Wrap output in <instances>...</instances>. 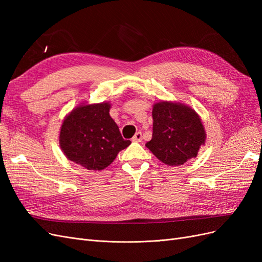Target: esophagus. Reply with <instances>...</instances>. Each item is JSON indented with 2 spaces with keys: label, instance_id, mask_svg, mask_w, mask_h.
<instances>
[{
  "label": "esophagus",
  "instance_id": "esophagus-1",
  "mask_svg": "<svg viewBox=\"0 0 262 262\" xmlns=\"http://www.w3.org/2000/svg\"><path fill=\"white\" fill-rule=\"evenodd\" d=\"M133 142H141L142 141V132L138 131L136 134H134V137L132 138Z\"/></svg>",
  "mask_w": 262,
  "mask_h": 262
}]
</instances>
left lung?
Wrapping results in <instances>:
<instances>
[{
  "instance_id": "8db88e82",
  "label": "left lung",
  "mask_w": 262,
  "mask_h": 262,
  "mask_svg": "<svg viewBox=\"0 0 262 262\" xmlns=\"http://www.w3.org/2000/svg\"><path fill=\"white\" fill-rule=\"evenodd\" d=\"M152 140L145 146L158 160L170 166L185 164L195 157L204 144L201 119L190 107L161 101L153 107Z\"/></svg>"
}]
</instances>
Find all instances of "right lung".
<instances>
[{
  "label": "right lung",
  "mask_w": 262,
  "mask_h": 262,
  "mask_svg": "<svg viewBox=\"0 0 262 262\" xmlns=\"http://www.w3.org/2000/svg\"><path fill=\"white\" fill-rule=\"evenodd\" d=\"M108 102L75 108L62 123L60 146L70 161L89 170H101L112 164L118 153L131 144L121 137L109 116Z\"/></svg>",
  "instance_id": "add662e5"
}]
</instances>
